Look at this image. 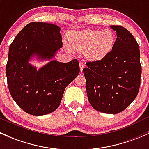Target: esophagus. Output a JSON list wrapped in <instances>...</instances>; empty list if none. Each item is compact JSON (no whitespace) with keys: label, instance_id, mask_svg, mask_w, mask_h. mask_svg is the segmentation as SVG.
I'll return each mask as SVG.
<instances>
[{"label":"esophagus","instance_id":"1","mask_svg":"<svg viewBox=\"0 0 149 149\" xmlns=\"http://www.w3.org/2000/svg\"><path fill=\"white\" fill-rule=\"evenodd\" d=\"M84 66H85V64H84L83 62H79V68H80V71L81 72H82V70H83Z\"/></svg>","mask_w":149,"mask_h":149}]
</instances>
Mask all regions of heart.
<instances>
[{
    "label": "heart",
    "instance_id": "heart-1",
    "mask_svg": "<svg viewBox=\"0 0 149 149\" xmlns=\"http://www.w3.org/2000/svg\"><path fill=\"white\" fill-rule=\"evenodd\" d=\"M69 41L70 46L66 42L64 46L66 49L72 52V49L77 51H85V54L91 60H100L107 56L116 41V36L112 30L87 29L75 31L70 33Z\"/></svg>",
    "mask_w": 149,
    "mask_h": 149
}]
</instances>
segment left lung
<instances>
[{"label":"left lung","mask_w":149,"mask_h":149,"mask_svg":"<svg viewBox=\"0 0 149 149\" xmlns=\"http://www.w3.org/2000/svg\"><path fill=\"white\" fill-rule=\"evenodd\" d=\"M117 33L113 49L100 60L87 62L83 69L90 105L96 110L117 114L134 100L141 77L140 50L126 29L110 26Z\"/></svg>","instance_id":"left-lung-1"}]
</instances>
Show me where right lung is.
<instances>
[{"instance_id": "add662e5", "label": "right lung", "mask_w": 149, "mask_h": 149, "mask_svg": "<svg viewBox=\"0 0 149 149\" xmlns=\"http://www.w3.org/2000/svg\"><path fill=\"white\" fill-rule=\"evenodd\" d=\"M58 26L42 22L27 24L9 47L6 76L9 92L26 113L44 116L60 105L66 87L79 73V62L53 60L62 47ZM33 58L50 62L37 70L29 63Z\"/></svg>"}]
</instances>
